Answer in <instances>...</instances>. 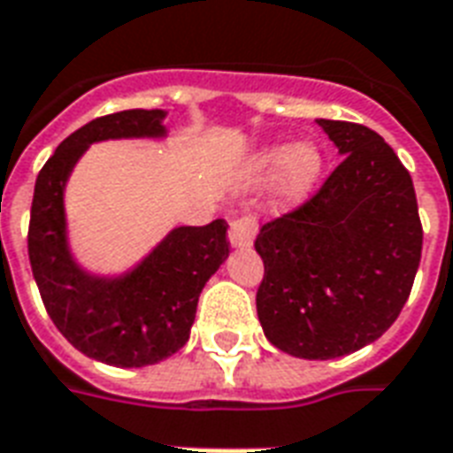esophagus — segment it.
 Listing matches in <instances>:
<instances>
[{"label": "esophagus", "mask_w": 453, "mask_h": 453, "mask_svg": "<svg viewBox=\"0 0 453 453\" xmlns=\"http://www.w3.org/2000/svg\"><path fill=\"white\" fill-rule=\"evenodd\" d=\"M255 231H257L255 217H239V219H234L229 226L231 248H236V250H246V248L253 246Z\"/></svg>", "instance_id": "obj_1"}]
</instances>
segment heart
<instances>
[{"label": "heart", "instance_id": "b5f03b06", "mask_svg": "<svg viewBox=\"0 0 453 453\" xmlns=\"http://www.w3.org/2000/svg\"><path fill=\"white\" fill-rule=\"evenodd\" d=\"M322 152L312 141L272 142L248 157L243 166V183L260 186L274 179L281 205L294 207L303 203L322 174Z\"/></svg>", "mask_w": 453, "mask_h": 453}]
</instances>
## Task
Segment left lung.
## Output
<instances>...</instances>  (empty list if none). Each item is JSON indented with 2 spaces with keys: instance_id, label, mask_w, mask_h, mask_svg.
Listing matches in <instances>:
<instances>
[{
  "instance_id": "1",
  "label": "left lung",
  "mask_w": 453,
  "mask_h": 453,
  "mask_svg": "<svg viewBox=\"0 0 453 453\" xmlns=\"http://www.w3.org/2000/svg\"><path fill=\"white\" fill-rule=\"evenodd\" d=\"M342 165L301 210L265 224L257 318L279 351L342 358L392 327L423 250L413 181L382 135L318 119Z\"/></svg>"
}]
</instances>
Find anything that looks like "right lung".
Listing matches in <instances>:
<instances>
[{
	"instance_id": "1",
	"label": "right lung",
	"mask_w": 453,
	"mask_h": 453,
	"mask_svg": "<svg viewBox=\"0 0 453 453\" xmlns=\"http://www.w3.org/2000/svg\"><path fill=\"white\" fill-rule=\"evenodd\" d=\"M165 110H126L71 134L37 174L28 255L50 318L71 346L117 368H142L186 346L200 291L229 257L226 224L174 226L121 272H95L73 253L66 183L90 145L166 141Z\"/></svg>"
}]
</instances>
